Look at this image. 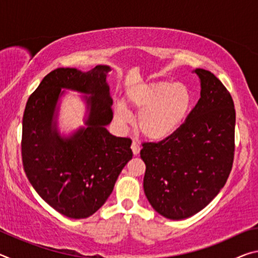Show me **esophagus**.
<instances>
[{"label": "esophagus", "mask_w": 258, "mask_h": 258, "mask_svg": "<svg viewBox=\"0 0 258 258\" xmlns=\"http://www.w3.org/2000/svg\"><path fill=\"white\" fill-rule=\"evenodd\" d=\"M131 148H132V151L134 156H137L140 154V149H141V147H140L139 143L137 141H133L132 145H131Z\"/></svg>", "instance_id": "1"}]
</instances>
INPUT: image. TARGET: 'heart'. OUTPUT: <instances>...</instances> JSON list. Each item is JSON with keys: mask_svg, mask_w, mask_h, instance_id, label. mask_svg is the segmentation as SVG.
<instances>
[{"mask_svg": "<svg viewBox=\"0 0 258 258\" xmlns=\"http://www.w3.org/2000/svg\"><path fill=\"white\" fill-rule=\"evenodd\" d=\"M192 101L189 87L168 81L142 83L126 95L128 110L140 112L137 119L139 132L154 141L171 138L181 128L190 115ZM115 118L120 124L128 121V112L123 103L116 106Z\"/></svg>", "mask_w": 258, "mask_h": 258, "instance_id": "obj_1", "label": "heart"}]
</instances>
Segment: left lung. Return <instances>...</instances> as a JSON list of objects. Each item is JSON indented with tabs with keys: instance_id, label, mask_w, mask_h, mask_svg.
Listing matches in <instances>:
<instances>
[{
	"instance_id": "left-lung-1",
	"label": "left lung",
	"mask_w": 258,
	"mask_h": 258,
	"mask_svg": "<svg viewBox=\"0 0 258 258\" xmlns=\"http://www.w3.org/2000/svg\"><path fill=\"white\" fill-rule=\"evenodd\" d=\"M200 99L171 138L143 142L145 194L164 217L183 220L202 211L224 186L234 158L232 97L213 73L197 68Z\"/></svg>"
}]
</instances>
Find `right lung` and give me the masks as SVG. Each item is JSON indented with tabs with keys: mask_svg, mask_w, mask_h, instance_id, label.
Returning a JSON list of instances; mask_svg holds the SVG:
<instances>
[{
	"mask_svg": "<svg viewBox=\"0 0 258 258\" xmlns=\"http://www.w3.org/2000/svg\"><path fill=\"white\" fill-rule=\"evenodd\" d=\"M110 67L89 72L56 68L30 94L23 117L21 157L26 175L56 212L85 218L106 203L121 169L132 159V140L111 135L112 99L106 82ZM61 88L91 94L87 127L61 138L53 121Z\"/></svg>",
	"mask_w": 258,
	"mask_h": 258,
	"instance_id": "1",
	"label": "right lung"
}]
</instances>
